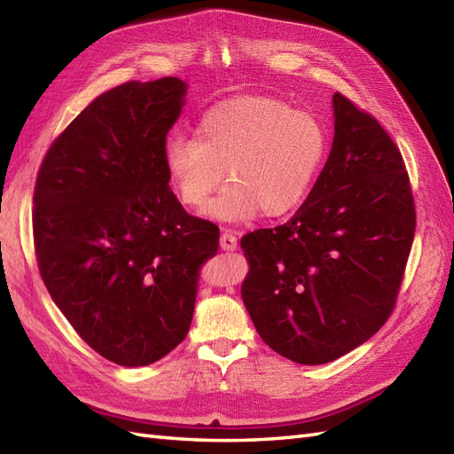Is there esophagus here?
<instances>
[{
	"label": "esophagus",
	"mask_w": 454,
	"mask_h": 454,
	"mask_svg": "<svg viewBox=\"0 0 454 454\" xmlns=\"http://www.w3.org/2000/svg\"><path fill=\"white\" fill-rule=\"evenodd\" d=\"M220 247H223L224 251H236L238 249L236 231H224V234L220 236Z\"/></svg>",
	"instance_id": "1"
}]
</instances>
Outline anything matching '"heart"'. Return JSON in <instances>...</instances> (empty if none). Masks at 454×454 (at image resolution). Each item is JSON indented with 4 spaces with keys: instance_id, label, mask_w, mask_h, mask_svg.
Instances as JSON below:
<instances>
[{
    "instance_id": "obj_1",
    "label": "heart",
    "mask_w": 454,
    "mask_h": 454,
    "mask_svg": "<svg viewBox=\"0 0 454 454\" xmlns=\"http://www.w3.org/2000/svg\"><path fill=\"white\" fill-rule=\"evenodd\" d=\"M326 155V130L315 114L266 96H243L207 111L195 137L172 134L162 162L178 200L220 223H246L259 211L282 216L315 182Z\"/></svg>"
}]
</instances>
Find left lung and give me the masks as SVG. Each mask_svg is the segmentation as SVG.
Instances as JSON below:
<instances>
[{"label":"left lung","mask_w":454,"mask_h":454,"mask_svg":"<svg viewBox=\"0 0 454 454\" xmlns=\"http://www.w3.org/2000/svg\"><path fill=\"white\" fill-rule=\"evenodd\" d=\"M333 142L299 211L241 238V299L262 341L326 364L368 341L397 299L414 239L409 174L380 122L335 91Z\"/></svg>","instance_id":"8db88e82"}]
</instances>
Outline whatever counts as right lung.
<instances>
[{
	"instance_id": "obj_1",
	"label": "right lung",
	"mask_w": 454,
	"mask_h": 454,
	"mask_svg": "<svg viewBox=\"0 0 454 454\" xmlns=\"http://www.w3.org/2000/svg\"><path fill=\"white\" fill-rule=\"evenodd\" d=\"M185 94L165 76L98 96L51 144L34 190L42 280L80 338L121 366L184 341L218 251V228L184 211L162 162Z\"/></svg>"
}]
</instances>
